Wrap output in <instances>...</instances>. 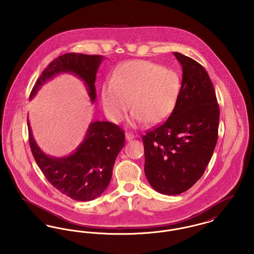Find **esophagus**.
I'll use <instances>...</instances> for the list:
<instances>
[{"mask_svg":"<svg viewBox=\"0 0 254 254\" xmlns=\"http://www.w3.org/2000/svg\"><path fill=\"white\" fill-rule=\"evenodd\" d=\"M126 139L127 141H131L134 139V135L132 134L131 132H126Z\"/></svg>","mask_w":254,"mask_h":254,"instance_id":"esophagus-1","label":"esophagus"}]
</instances>
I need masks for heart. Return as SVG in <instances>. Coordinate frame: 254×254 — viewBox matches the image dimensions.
<instances>
[{
  "instance_id": "1",
  "label": "heart",
  "mask_w": 254,
  "mask_h": 254,
  "mask_svg": "<svg viewBox=\"0 0 254 254\" xmlns=\"http://www.w3.org/2000/svg\"><path fill=\"white\" fill-rule=\"evenodd\" d=\"M181 88L179 74L147 61L123 63L113 72L112 79L102 87V103L106 116L118 123L130 104L133 108L130 124L157 125L176 109Z\"/></svg>"
}]
</instances>
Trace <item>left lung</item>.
Segmentation results:
<instances>
[{
	"label": "left lung",
	"instance_id": "8db88e82",
	"mask_svg": "<svg viewBox=\"0 0 254 254\" xmlns=\"http://www.w3.org/2000/svg\"><path fill=\"white\" fill-rule=\"evenodd\" d=\"M182 67L179 102L163 125L142 137L145 175L158 193L179 194L201 178L218 140L220 108L206 70L174 53Z\"/></svg>",
	"mask_w": 254,
	"mask_h": 254
}]
</instances>
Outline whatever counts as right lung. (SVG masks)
<instances>
[{
  "instance_id": "obj_1",
  "label": "right lung",
  "mask_w": 254,
  "mask_h": 254,
  "mask_svg": "<svg viewBox=\"0 0 254 254\" xmlns=\"http://www.w3.org/2000/svg\"><path fill=\"white\" fill-rule=\"evenodd\" d=\"M103 56L65 54L49 64L31 90L30 100L47 81L69 73L84 82L91 103L96 101V75ZM29 140L33 157L48 181L62 194L77 200L89 201L106 190L115 160L125 146V133L110 122L90 123L82 142L69 155L55 157L39 148L28 119Z\"/></svg>"
}]
</instances>
